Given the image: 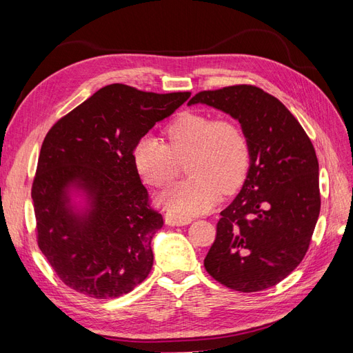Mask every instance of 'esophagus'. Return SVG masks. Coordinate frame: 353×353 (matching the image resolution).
Segmentation results:
<instances>
[{
	"instance_id": "34e87169",
	"label": "esophagus",
	"mask_w": 353,
	"mask_h": 353,
	"mask_svg": "<svg viewBox=\"0 0 353 353\" xmlns=\"http://www.w3.org/2000/svg\"><path fill=\"white\" fill-rule=\"evenodd\" d=\"M165 222H166V225H170V227H183V225H188L191 219L174 215V213H166Z\"/></svg>"
}]
</instances>
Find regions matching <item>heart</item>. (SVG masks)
<instances>
[{"label": "heart", "mask_w": 353, "mask_h": 353, "mask_svg": "<svg viewBox=\"0 0 353 353\" xmlns=\"http://www.w3.org/2000/svg\"><path fill=\"white\" fill-rule=\"evenodd\" d=\"M168 144L144 135L134 147V163L147 184L166 187L185 163L190 178L170 185L159 201L178 216L208 212L221 191L231 194L245 179L250 145L243 128L232 119L183 113L166 128Z\"/></svg>", "instance_id": "heart-1"}]
</instances>
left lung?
Returning <instances> with one entry per match:
<instances>
[{
  "instance_id": "8db88e82",
  "label": "left lung",
  "mask_w": 353,
  "mask_h": 353,
  "mask_svg": "<svg viewBox=\"0 0 353 353\" xmlns=\"http://www.w3.org/2000/svg\"><path fill=\"white\" fill-rule=\"evenodd\" d=\"M206 104L240 122L250 166L237 197L221 212L206 271L232 290L279 284L302 262L321 208L314 145L285 105L252 85L201 91Z\"/></svg>"
}]
</instances>
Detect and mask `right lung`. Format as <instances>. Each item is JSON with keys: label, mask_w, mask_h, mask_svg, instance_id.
<instances>
[{"label": "right lung", "mask_w": 353, "mask_h": 353, "mask_svg": "<svg viewBox=\"0 0 353 353\" xmlns=\"http://www.w3.org/2000/svg\"><path fill=\"white\" fill-rule=\"evenodd\" d=\"M190 95L108 85L48 131L32 185L38 245L73 290L113 299L150 274L163 218L148 205L132 153Z\"/></svg>", "instance_id": "1"}]
</instances>
